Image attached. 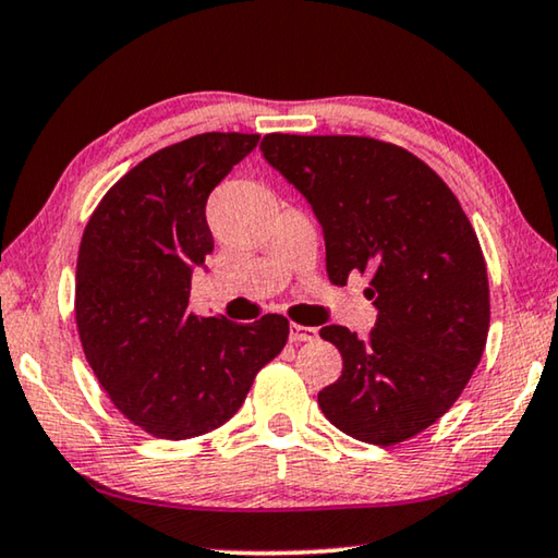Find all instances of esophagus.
Returning a JSON list of instances; mask_svg holds the SVG:
<instances>
[{"label":"esophagus","instance_id":"esophagus-1","mask_svg":"<svg viewBox=\"0 0 558 558\" xmlns=\"http://www.w3.org/2000/svg\"><path fill=\"white\" fill-rule=\"evenodd\" d=\"M317 338V327L290 323V342H313Z\"/></svg>","mask_w":558,"mask_h":558}]
</instances>
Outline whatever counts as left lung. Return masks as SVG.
Listing matches in <instances>:
<instances>
[{
  "mask_svg": "<svg viewBox=\"0 0 558 558\" xmlns=\"http://www.w3.org/2000/svg\"><path fill=\"white\" fill-rule=\"evenodd\" d=\"M260 151L320 220L335 286L369 276L377 323L360 340L320 338L342 375L317 395L344 435L390 447L435 424L470 383L489 332V278L470 218L449 185L402 146L369 136L268 134Z\"/></svg>",
  "mask_w": 558,
  "mask_h": 558,
  "instance_id": "left-lung-1",
  "label": "left lung"
}]
</instances>
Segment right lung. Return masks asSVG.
<instances>
[{
    "instance_id": "1",
    "label": "right lung",
    "mask_w": 558,
    "mask_h": 558,
    "mask_svg": "<svg viewBox=\"0 0 558 558\" xmlns=\"http://www.w3.org/2000/svg\"><path fill=\"white\" fill-rule=\"evenodd\" d=\"M260 134H198L144 158L106 191L84 228L74 315L86 362L113 407L148 435L191 439L241 410L290 323L189 311L191 272L214 251L210 191Z\"/></svg>"
}]
</instances>
